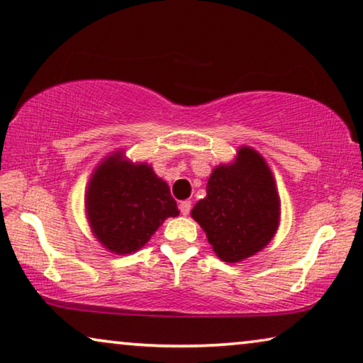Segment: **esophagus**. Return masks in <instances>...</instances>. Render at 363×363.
<instances>
[{
    "instance_id": "34e87169",
    "label": "esophagus",
    "mask_w": 363,
    "mask_h": 363,
    "mask_svg": "<svg viewBox=\"0 0 363 363\" xmlns=\"http://www.w3.org/2000/svg\"><path fill=\"white\" fill-rule=\"evenodd\" d=\"M191 208H192V202L191 200H184V202L179 203V210L184 216H187L189 213H191Z\"/></svg>"
}]
</instances>
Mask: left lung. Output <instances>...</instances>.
Instances as JSON below:
<instances>
[{
    "label": "left lung",
    "instance_id": "8db88e82",
    "mask_svg": "<svg viewBox=\"0 0 363 363\" xmlns=\"http://www.w3.org/2000/svg\"><path fill=\"white\" fill-rule=\"evenodd\" d=\"M281 202L272 169L260 153L240 147L233 163L213 169L206 197L191 215L200 224L213 252L238 263L269 244L279 226Z\"/></svg>",
    "mask_w": 363,
    "mask_h": 363
}]
</instances>
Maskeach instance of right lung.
<instances>
[{
  "instance_id": "1",
  "label": "right lung",
  "mask_w": 363,
  "mask_h": 363,
  "mask_svg": "<svg viewBox=\"0 0 363 363\" xmlns=\"http://www.w3.org/2000/svg\"><path fill=\"white\" fill-rule=\"evenodd\" d=\"M91 233L116 255L140 250L166 218L177 216L169 187L147 163H132L121 152L96 166L85 192Z\"/></svg>"
}]
</instances>
